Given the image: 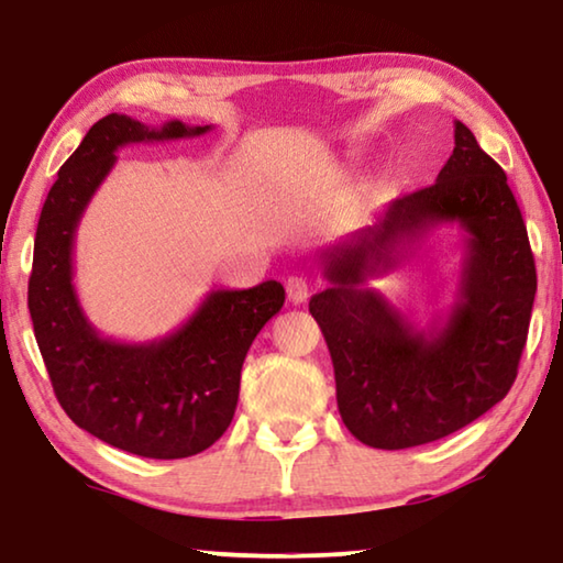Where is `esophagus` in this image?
I'll return each instance as SVG.
<instances>
[{
	"mask_svg": "<svg viewBox=\"0 0 563 563\" xmlns=\"http://www.w3.org/2000/svg\"><path fill=\"white\" fill-rule=\"evenodd\" d=\"M287 295L295 305H302V302H307V297H310V284H307L302 276H289Z\"/></svg>",
	"mask_w": 563,
	"mask_h": 563,
	"instance_id": "obj_1",
	"label": "esophagus"
}]
</instances>
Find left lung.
<instances>
[{
  "mask_svg": "<svg viewBox=\"0 0 563 563\" xmlns=\"http://www.w3.org/2000/svg\"><path fill=\"white\" fill-rule=\"evenodd\" d=\"M453 153L433 187L389 202L376 225L320 253L325 291L310 312L335 368L338 412L372 449L399 451L456 433L510 391L536 299V261L507 176L453 122ZM465 230L457 302L415 329L367 279L390 271L435 224Z\"/></svg>",
  "mask_w": 563,
  "mask_h": 563,
  "instance_id": "obj_1",
  "label": "left lung"
}]
</instances>
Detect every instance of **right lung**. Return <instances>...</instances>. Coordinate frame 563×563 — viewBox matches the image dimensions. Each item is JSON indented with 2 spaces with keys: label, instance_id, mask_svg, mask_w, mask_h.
Instances as JSON below:
<instances>
[{
  "label": "right lung",
  "instance_id": "1",
  "mask_svg": "<svg viewBox=\"0 0 563 563\" xmlns=\"http://www.w3.org/2000/svg\"><path fill=\"white\" fill-rule=\"evenodd\" d=\"M181 120L148 128L107 114L84 135L48 191L35 233L27 307L60 407L81 430L145 459H187L225 433L253 338L282 310L284 287L212 289L195 314L158 341L104 338L74 289L76 228L118 148L205 135Z\"/></svg>",
  "mask_w": 563,
  "mask_h": 563
}]
</instances>
